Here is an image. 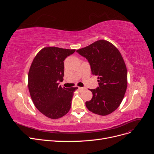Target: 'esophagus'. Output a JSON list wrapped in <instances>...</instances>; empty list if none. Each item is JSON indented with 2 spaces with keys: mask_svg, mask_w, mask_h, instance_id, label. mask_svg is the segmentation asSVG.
I'll list each match as a JSON object with an SVG mask.
<instances>
[{
  "mask_svg": "<svg viewBox=\"0 0 154 154\" xmlns=\"http://www.w3.org/2000/svg\"><path fill=\"white\" fill-rule=\"evenodd\" d=\"M78 88H79V89H80V91H82V90L84 89V88H83V87H79Z\"/></svg>",
  "mask_w": 154,
  "mask_h": 154,
  "instance_id": "34e87169",
  "label": "esophagus"
}]
</instances>
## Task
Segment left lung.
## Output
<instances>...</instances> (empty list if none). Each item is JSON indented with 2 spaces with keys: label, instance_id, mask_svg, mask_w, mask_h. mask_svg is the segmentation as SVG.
<instances>
[{
  "label": "left lung",
  "instance_id": "obj_1",
  "mask_svg": "<svg viewBox=\"0 0 154 154\" xmlns=\"http://www.w3.org/2000/svg\"><path fill=\"white\" fill-rule=\"evenodd\" d=\"M89 63L92 74L97 76L99 87L91 89V100L87 108L100 116L111 114L118 108L127 87V71L119 50L109 42L100 40L76 51Z\"/></svg>",
  "mask_w": 154,
  "mask_h": 154
}]
</instances>
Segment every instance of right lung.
Returning a JSON list of instances; mask_svg holds the SVG:
<instances>
[{"label": "right lung", "instance_id": "add662e5", "mask_svg": "<svg viewBox=\"0 0 154 154\" xmlns=\"http://www.w3.org/2000/svg\"><path fill=\"white\" fill-rule=\"evenodd\" d=\"M75 49L47 47L36 55L28 74V88L32 102L41 113L58 119L71 109L74 92L78 87L62 88L64 63Z\"/></svg>", "mask_w": 154, "mask_h": 154}]
</instances>
